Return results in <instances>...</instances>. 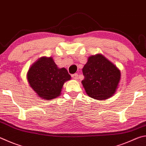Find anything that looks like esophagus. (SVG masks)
I'll list each match as a JSON object with an SVG mask.
<instances>
[{
    "label": "esophagus",
    "mask_w": 146,
    "mask_h": 146,
    "mask_svg": "<svg viewBox=\"0 0 146 146\" xmlns=\"http://www.w3.org/2000/svg\"><path fill=\"white\" fill-rule=\"evenodd\" d=\"M72 78H73V79H75V80H77L78 79V75L77 73H75V74H73V75H72Z\"/></svg>",
    "instance_id": "34e87169"
}]
</instances>
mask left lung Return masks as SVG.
<instances>
[{
    "mask_svg": "<svg viewBox=\"0 0 146 146\" xmlns=\"http://www.w3.org/2000/svg\"><path fill=\"white\" fill-rule=\"evenodd\" d=\"M82 72L84 76L82 86L89 97L103 100L115 94L121 79V71L103 55L90 56Z\"/></svg>",
    "mask_w": 146,
    "mask_h": 146,
    "instance_id": "obj_1",
    "label": "left lung"
}]
</instances>
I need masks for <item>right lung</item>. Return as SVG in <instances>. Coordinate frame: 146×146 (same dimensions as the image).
I'll return each mask as SVG.
<instances>
[{
	"label": "right lung",
	"mask_w": 146,
	"mask_h": 146,
	"mask_svg": "<svg viewBox=\"0 0 146 146\" xmlns=\"http://www.w3.org/2000/svg\"><path fill=\"white\" fill-rule=\"evenodd\" d=\"M27 78L39 97L50 100L60 96L63 85L71 76L64 68H58L52 57H42L29 68Z\"/></svg>",
	"instance_id": "1"
}]
</instances>
